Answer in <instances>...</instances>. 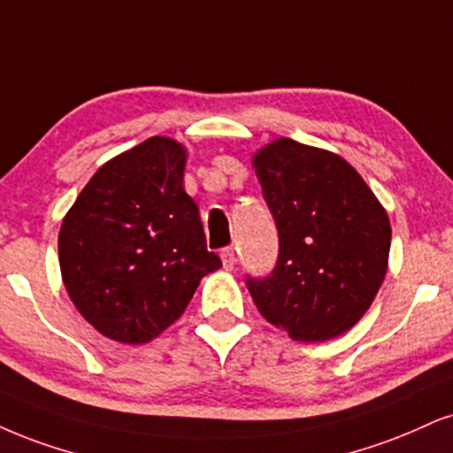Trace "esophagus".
Masks as SVG:
<instances>
[{"label": "esophagus", "instance_id": "34e87169", "mask_svg": "<svg viewBox=\"0 0 453 453\" xmlns=\"http://www.w3.org/2000/svg\"><path fill=\"white\" fill-rule=\"evenodd\" d=\"M220 260H222V266H225L226 271H231L233 266H235V262H237V258H235V252H233V248H225L220 252Z\"/></svg>", "mask_w": 453, "mask_h": 453}]
</instances>
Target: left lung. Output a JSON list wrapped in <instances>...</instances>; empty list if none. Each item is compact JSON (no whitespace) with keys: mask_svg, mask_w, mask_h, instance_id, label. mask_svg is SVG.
<instances>
[{"mask_svg":"<svg viewBox=\"0 0 453 453\" xmlns=\"http://www.w3.org/2000/svg\"><path fill=\"white\" fill-rule=\"evenodd\" d=\"M279 231L271 277L248 279L260 315L298 342H327L357 326L388 269L390 220L338 153L275 138L254 153Z\"/></svg>","mask_w":453,"mask_h":453,"instance_id":"1","label":"left lung"}]
</instances>
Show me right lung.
<instances>
[{
  "mask_svg": "<svg viewBox=\"0 0 453 453\" xmlns=\"http://www.w3.org/2000/svg\"><path fill=\"white\" fill-rule=\"evenodd\" d=\"M187 147L150 136L96 170L63 218L60 275L96 332L147 344L222 266L208 252L199 208L184 191Z\"/></svg>",
  "mask_w": 453,
  "mask_h": 453,
  "instance_id": "right-lung-1",
  "label": "right lung"
}]
</instances>
